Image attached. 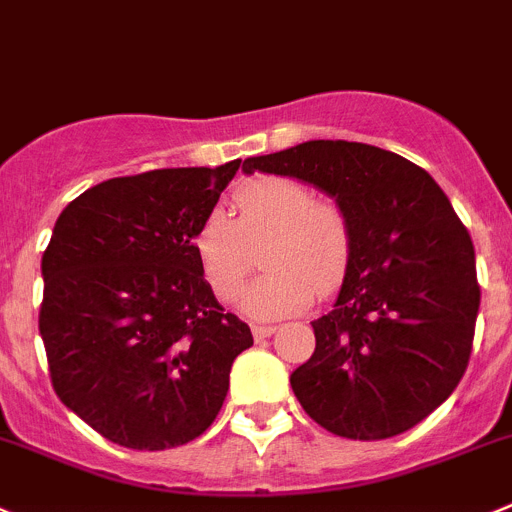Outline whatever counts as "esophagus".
<instances>
[{"mask_svg":"<svg viewBox=\"0 0 512 512\" xmlns=\"http://www.w3.org/2000/svg\"><path fill=\"white\" fill-rule=\"evenodd\" d=\"M275 331H278L275 326H252V336H255V341H265V338H270Z\"/></svg>","mask_w":512,"mask_h":512,"instance_id":"obj_1","label":"esophagus"}]
</instances>
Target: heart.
<instances>
[{
  "label": "heart",
  "mask_w": 512,
  "mask_h": 512,
  "mask_svg": "<svg viewBox=\"0 0 512 512\" xmlns=\"http://www.w3.org/2000/svg\"><path fill=\"white\" fill-rule=\"evenodd\" d=\"M237 217L214 209L191 234L199 272L222 303L245 288L257 265L267 272L242 298L252 318L300 313L313 295L338 293L356 255V229L346 209L318 199L315 189L290 176H257L234 191Z\"/></svg>",
  "instance_id": "b5f03b06"
}]
</instances>
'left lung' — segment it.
<instances>
[{
  "label": "left lung",
  "instance_id": "left-lung-1",
  "mask_svg": "<svg viewBox=\"0 0 512 512\" xmlns=\"http://www.w3.org/2000/svg\"><path fill=\"white\" fill-rule=\"evenodd\" d=\"M242 169L318 186L356 229L351 272L290 376L300 407L346 439L412 429L460 384L480 308L475 247L447 194L422 166L356 141H305Z\"/></svg>",
  "mask_w": 512,
  "mask_h": 512
}]
</instances>
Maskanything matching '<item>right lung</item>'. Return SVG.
Returning a JSON list of instances; mask_svg holds the SVG:
<instances>
[{
  "mask_svg": "<svg viewBox=\"0 0 512 512\" xmlns=\"http://www.w3.org/2000/svg\"><path fill=\"white\" fill-rule=\"evenodd\" d=\"M242 161L90 186L42 255L40 336L55 394L128 450H169L217 419L232 361L252 346L199 272L191 234Z\"/></svg>",
  "mask_w": 512,
  "mask_h": 512,
  "instance_id": "obj_1",
  "label": "right lung"
}]
</instances>
